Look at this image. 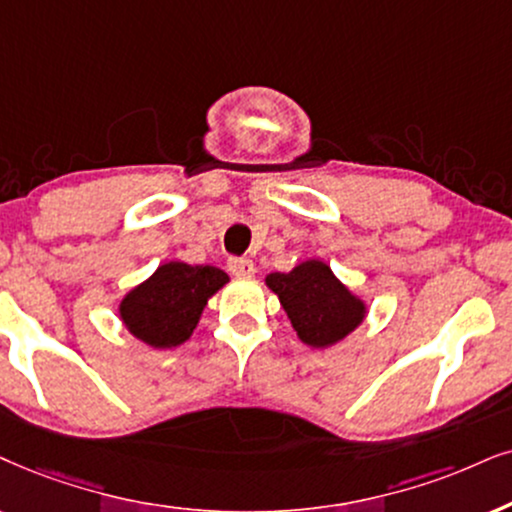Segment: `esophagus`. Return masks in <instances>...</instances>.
<instances>
[{
	"label": "esophagus",
	"instance_id": "obj_1",
	"mask_svg": "<svg viewBox=\"0 0 512 512\" xmlns=\"http://www.w3.org/2000/svg\"><path fill=\"white\" fill-rule=\"evenodd\" d=\"M226 267H229V271L234 276H252L255 274V264H252L250 260H245V257H231L229 262H226Z\"/></svg>",
	"mask_w": 512,
	"mask_h": 512
}]
</instances>
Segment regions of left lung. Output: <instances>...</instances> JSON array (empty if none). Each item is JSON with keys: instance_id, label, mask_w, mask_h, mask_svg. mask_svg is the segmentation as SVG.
Segmentation results:
<instances>
[{"instance_id": "1", "label": "left lung", "mask_w": 512, "mask_h": 512, "mask_svg": "<svg viewBox=\"0 0 512 512\" xmlns=\"http://www.w3.org/2000/svg\"><path fill=\"white\" fill-rule=\"evenodd\" d=\"M267 286L278 295L300 340L312 347L335 345L364 321V302L319 260L302 262L290 274H269Z\"/></svg>"}]
</instances>
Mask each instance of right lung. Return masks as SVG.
<instances>
[{
    "mask_svg": "<svg viewBox=\"0 0 512 512\" xmlns=\"http://www.w3.org/2000/svg\"><path fill=\"white\" fill-rule=\"evenodd\" d=\"M226 281L229 276L210 264H163L122 300V321L146 345L177 347L189 340L208 297Z\"/></svg>",
    "mask_w": 512,
    "mask_h": 512,
    "instance_id": "right-lung-1",
    "label": "right lung"
}]
</instances>
